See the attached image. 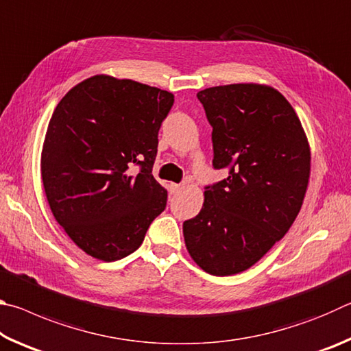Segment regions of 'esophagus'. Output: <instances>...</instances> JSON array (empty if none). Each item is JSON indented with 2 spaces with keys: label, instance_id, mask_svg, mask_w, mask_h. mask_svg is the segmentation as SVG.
I'll return each instance as SVG.
<instances>
[{
  "label": "esophagus",
  "instance_id": "34e87169",
  "mask_svg": "<svg viewBox=\"0 0 351 351\" xmlns=\"http://www.w3.org/2000/svg\"><path fill=\"white\" fill-rule=\"evenodd\" d=\"M182 187H184V184H170V186H169V189H170V193H171V195L180 193L181 190H182Z\"/></svg>",
  "mask_w": 351,
  "mask_h": 351
}]
</instances>
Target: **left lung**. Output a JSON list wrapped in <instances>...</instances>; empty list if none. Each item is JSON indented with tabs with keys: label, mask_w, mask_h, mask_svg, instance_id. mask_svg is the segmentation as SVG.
Here are the masks:
<instances>
[{
	"label": "left lung",
	"mask_w": 351,
	"mask_h": 351,
	"mask_svg": "<svg viewBox=\"0 0 351 351\" xmlns=\"http://www.w3.org/2000/svg\"><path fill=\"white\" fill-rule=\"evenodd\" d=\"M212 127L215 170L204 204L182 224L189 254L212 276L251 268L283 239L299 213L310 178V147L289 102L255 83L199 91Z\"/></svg>",
	"instance_id": "left-lung-1"
}]
</instances>
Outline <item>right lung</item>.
Returning <instances> with one entry per match:
<instances>
[{"mask_svg":"<svg viewBox=\"0 0 351 351\" xmlns=\"http://www.w3.org/2000/svg\"><path fill=\"white\" fill-rule=\"evenodd\" d=\"M173 94L133 80L94 75L52 112L41 178L57 223L82 251L114 261L138 249L165 209L152 173L158 133Z\"/></svg>","mask_w":351,"mask_h":351,"instance_id":"right-lung-1","label":"right lung"}]
</instances>
